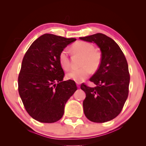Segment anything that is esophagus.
<instances>
[{"label":"esophagus","instance_id":"34e87169","mask_svg":"<svg viewBox=\"0 0 146 146\" xmlns=\"http://www.w3.org/2000/svg\"><path fill=\"white\" fill-rule=\"evenodd\" d=\"M76 85H77V86H78V88H80V83L79 82H76Z\"/></svg>","mask_w":146,"mask_h":146}]
</instances>
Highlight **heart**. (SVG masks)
Segmentation results:
<instances>
[{"label": "heart", "instance_id": "obj_1", "mask_svg": "<svg viewBox=\"0 0 146 146\" xmlns=\"http://www.w3.org/2000/svg\"><path fill=\"white\" fill-rule=\"evenodd\" d=\"M95 48L91 43L79 41L74 43L72 50L74 53L83 56L81 65L82 68L74 69L68 72L67 78L74 80L76 82H82L91 73V69L96 70L101 63L100 52L94 50ZM59 61L61 66L65 70L70 68V60L69 53L66 49H63L59 54Z\"/></svg>", "mask_w": 146, "mask_h": 146}]
</instances>
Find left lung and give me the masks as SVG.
Returning <instances> with one entry per match:
<instances>
[{
    "label": "left lung",
    "mask_w": 146,
    "mask_h": 146,
    "mask_svg": "<svg viewBox=\"0 0 146 146\" xmlns=\"http://www.w3.org/2000/svg\"><path fill=\"white\" fill-rule=\"evenodd\" d=\"M80 39L95 42L102 52L98 69L90 78L97 86L92 88L85 83L81 85V89L86 94L83 102L84 113L92 122H108L120 113L128 97L130 75L127 62L119 45L104 34Z\"/></svg>",
    "instance_id": "left-lung-1"
}]
</instances>
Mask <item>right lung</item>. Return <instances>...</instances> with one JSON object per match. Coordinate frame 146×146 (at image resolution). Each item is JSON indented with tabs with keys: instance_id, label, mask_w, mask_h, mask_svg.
<instances>
[{
	"instance_id": "right-lung-1",
	"label": "right lung",
	"mask_w": 146,
	"mask_h": 146,
	"mask_svg": "<svg viewBox=\"0 0 146 146\" xmlns=\"http://www.w3.org/2000/svg\"><path fill=\"white\" fill-rule=\"evenodd\" d=\"M75 38L44 34L33 42L22 62L19 94L29 115L42 123L61 119L64 106L77 90L71 80L63 81L59 54Z\"/></svg>"
}]
</instances>
